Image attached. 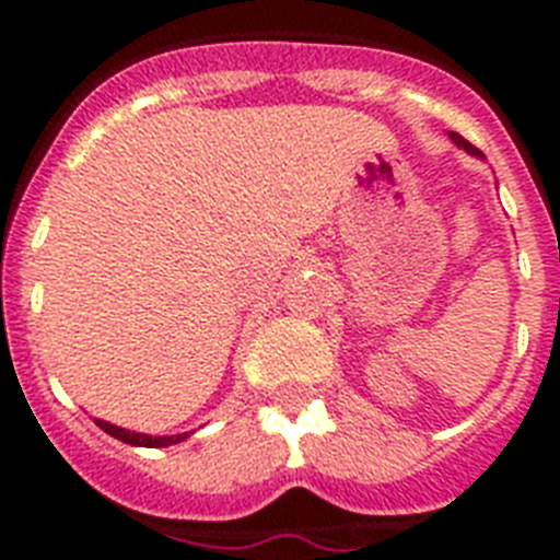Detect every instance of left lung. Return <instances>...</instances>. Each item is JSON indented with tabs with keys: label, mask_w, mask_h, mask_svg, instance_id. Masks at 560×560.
<instances>
[{
	"label": "left lung",
	"mask_w": 560,
	"mask_h": 560,
	"mask_svg": "<svg viewBox=\"0 0 560 560\" xmlns=\"http://www.w3.org/2000/svg\"><path fill=\"white\" fill-rule=\"evenodd\" d=\"M448 137H452V142H454V145H457V148H463L465 153H471V156H479V160H482V151H479V148H474L471 142L465 140V137H459L457 131H448Z\"/></svg>",
	"instance_id": "obj_1"
}]
</instances>
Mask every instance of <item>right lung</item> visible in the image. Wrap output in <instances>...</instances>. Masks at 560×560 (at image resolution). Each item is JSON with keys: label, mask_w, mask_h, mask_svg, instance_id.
I'll list each match as a JSON object with an SVG mask.
<instances>
[{"label": "right lung", "mask_w": 560, "mask_h": 560, "mask_svg": "<svg viewBox=\"0 0 560 560\" xmlns=\"http://www.w3.org/2000/svg\"><path fill=\"white\" fill-rule=\"evenodd\" d=\"M95 423L103 429V432L112 434V438H117V440H122V443H128V446L162 448V446H176V443H182V440L190 438V432L160 434V438H153V434H142V432H131V429L114 427V423H108V420H101V418H95Z\"/></svg>", "instance_id": "add662e5"}]
</instances>
